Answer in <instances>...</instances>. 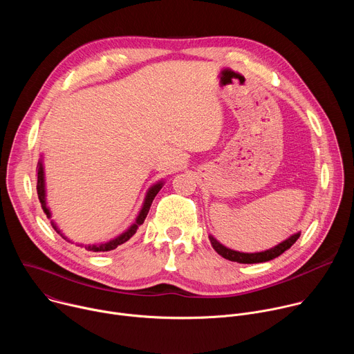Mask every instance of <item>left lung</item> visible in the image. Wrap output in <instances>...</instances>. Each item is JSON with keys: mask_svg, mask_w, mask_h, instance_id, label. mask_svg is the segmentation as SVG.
Segmentation results:
<instances>
[{"mask_svg": "<svg viewBox=\"0 0 354 354\" xmlns=\"http://www.w3.org/2000/svg\"><path fill=\"white\" fill-rule=\"evenodd\" d=\"M301 232H295L292 235H290L287 239H284L283 242L277 243L276 246L262 250V252H255V254H246V252H239V250H234L230 249L227 246H224L223 243H220L213 235H209V239L212 242V246L214 248V250L217 252L218 255H221L224 259H228L231 262H238V263H261V262H268L272 261L277 257H280L283 252H286L298 238H299Z\"/></svg>", "mask_w": 354, "mask_h": 354, "instance_id": "1", "label": "left lung"}]
</instances>
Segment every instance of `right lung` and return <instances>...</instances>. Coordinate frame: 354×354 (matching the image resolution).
<instances>
[{
    "label": "right lung",
    "mask_w": 354,
    "mask_h": 354,
    "mask_svg": "<svg viewBox=\"0 0 354 354\" xmlns=\"http://www.w3.org/2000/svg\"><path fill=\"white\" fill-rule=\"evenodd\" d=\"M164 183H165L164 180H158L157 183H154L153 186L148 187V190H147V193H145V197H144V201H142L141 210L138 212V214H137L134 223H133L124 232L119 234L118 236H115L113 239H111V241H108V242H102V243H88V245L80 243L78 246H84L85 249L92 250V252H108V250L116 249L119 245L127 242V241L137 232L138 227L144 223V220H145V217H147V214H148V212H149L151 203H153L154 197H156L157 193L161 190V187L164 186ZM36 189H37V197H39V200H40V205H41L43 212L46 213L47 218H52V212H50V209H48V206H47V200H46L47 193H46V178H44L43 156H40V158H39V161H37V186H36ZM50 223H52V225H53V228L56 230L57 234H60L66 241H68V242L73 243V241H70V239L62 232V230L57 227V224H56L53 220L50 221Z\"/></svg>",
    "instance_id": "add662e5"
}]
</instances>
